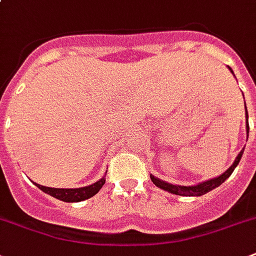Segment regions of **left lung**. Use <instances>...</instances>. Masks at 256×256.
Instances as JSON below:
<instances>
[{"label":"left lung","instance_id":"8db88e82","mask_svg":"<svg viewBox=\"0 0 256 256\" xmlns=\"http://www.w3.org/2000/svg\"><path fill=\"white\" fill-rule=\"evenodd\" d=\"M228 70H230L231 73L234 74V72H232L231 68H228ZM243 98H244V96H243ZM244 104H246V102H244ZM246 120H247L246 134H247V138H248L250 128H248V112H247V108H246ZM243 152H244V148H243L242 150H240V152L236 156L234 164H231L230 168H227L223 174H220L219 176H215V178L212 179L203 180V182L198 183V184H194V186H180V184H172V183H168L166 182V180H162V179L156 178V176H154V175H150V178H152V183H154L156 187H160V188H162V190L164 191H168V192H171V194L182 195V196H200V195H204L206 192H208V191L214 190L215 187L220 186V184H222V183L224 182V180H226L231 174H232V171H234L235 168L238 166L239 160H242Z\"/></svg>","mask_w":256,"mask_h":256}]
</instances>
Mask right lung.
<instances>
[{
  "label": "right lung",
  "mask_w": 256,
  "mask_h": 256,
  "mask_svg": "<svg viewBox=\"0 0 256 256\" xmlns=\"http://www.w3.org/2000/svg\"><path fill=\"white\" fill-rule=\"evenodd\" d=\"M104 182H106V179H104V176H102L100 180H96V183H92L90 186L78 187V188H53V187L41 186L38 183H34V184L40 190H42L46 194L52 195L54 198L60 199L62 202H81V200L94 196L102 188Z\"/></svg>",
  "instance_id": "add662e5"
}]
</instances>
